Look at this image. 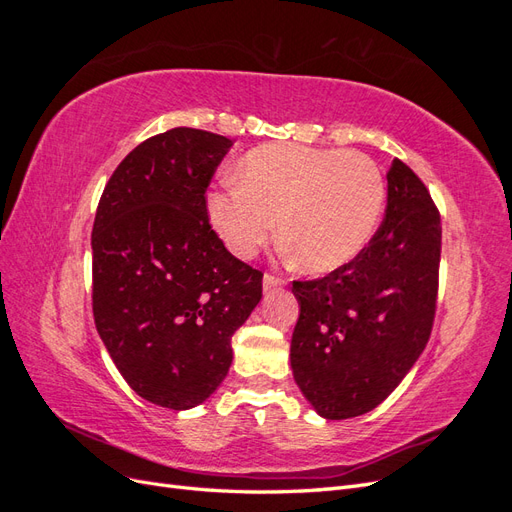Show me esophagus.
Segmentation results:
<instances>
[{"label":"esophagus","instance_id":"obj_1","mask_svg":"<svg viewBox=\"0 0 512 512\" xmlns=\"http://www.w3.org/2000/svg\"><path fill=\"white\" fill-rule=\"evenodd\" d=\"M286 284L284 277H277V275H271L267 273L265 277H262V286H265V290H273V288H282Z\"/></svg>","mask_w":512,"mask_h":512}]
</instances>
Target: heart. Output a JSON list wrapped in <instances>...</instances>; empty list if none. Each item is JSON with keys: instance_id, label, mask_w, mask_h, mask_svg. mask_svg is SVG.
I'll use <instances>...</instances> for the list:
<instances>
[{"instance_id": "obj_1", "label": "heart", "mask_w": 512, "mask_h": 512, "mask_svg": "<svg viewBox=\"0 0 512 512\" xmlns=\"http://www.w3.org/2000/svg\"><path fill=\"white\" fill-rule=\"evenodd\" d=\"M239 181L207 198L209 222L239 258H252L277 232L299 267H344L374 237L386 205L382 168L361 151L267 145L247 153Z\"/></svg>"}]
</instances>
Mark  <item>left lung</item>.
Returning a JSON list of instances; mask_svg holds the SVG:
<instances>
[{"label": "left lung", "mask_w": 512, "mask_h": 512, "mask_svg": "<svg viewBox=\"0 0 512 512\" xmlns=\"http://www.w3.org/2000/svg\"><path fill=\"white\" fill-rule=\"evenodd\" d=\"M386 181L384 222L363 252L320 280L292 282V376L329 421L380 406L425 350L436 314L440 213L401 160Z\"/></svg>", "instance_id": "1"}]
</instances>
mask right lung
<instances>
[{
	"mask_svg": "<svg viewBox=\"0 0 512 512\" xmlns=\"http://www.w3.org/2000/svg\"><path fill=\"white\" fill-rule=\"evenodd\" d=\"M230 147L194 128L147 138L108 179L91 232L100 339L130 389L170 410L218 389L230 339L262 299V273L207 218L205 192Z\"/></svg>",
	"mask_w": 512,
	"mask_h": 512,
	"instance_id": "add662e5",
	"label": "right lung"
}]
</instances>
